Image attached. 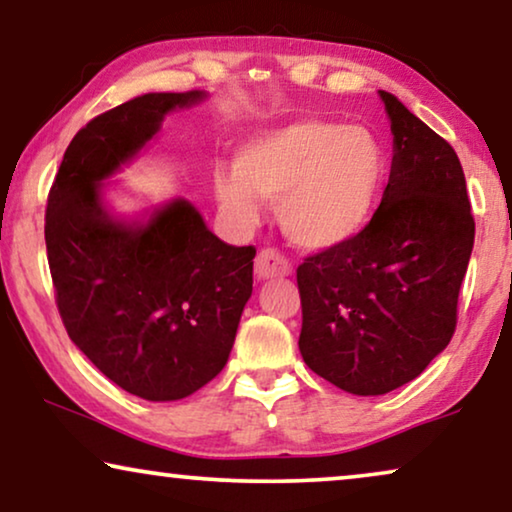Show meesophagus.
Returning <instances> with one entry per match:
<instances>
[{
	"instance_id": "obj_1",
	"label": "esophagus",
	"mask_w": 512,
	"mask_h": 512,
	"mask_svg": "<svg viewBox=\"0 0 512 512\" xmlns=\"http://www.w3.org/2000/svg\"><path fill=\"white\" fill-rule=\"evenodd\" d=\"M255 273H257V278H262V280L283 278V276H290V273H292V264L287 262V257L280 255L278 250L264 248L255 259Z\"/></svg>"
}]
</instances>
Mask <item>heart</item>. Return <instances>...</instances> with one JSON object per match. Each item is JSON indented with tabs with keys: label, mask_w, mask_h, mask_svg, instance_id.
Returning a JSON list of instances; mask_svg holds the SVG:
<instances>
[{
	"label": "heart",
	"mask_w": 512,
	"mask_h": 512,
	"mask_svg": "<svg viewBox=\"0 0 512 512\" xmlns=\"http://www.w3.org/2000/svg\"><path fill=\"white\" fill-rule=\"evenodd\" d=\"M387 178V155L362 125L294 120L248 139L234 174L213 178L222 211L255 225L259 199L276 201L278 225L294 246L322 253L369 227Z\"/></svg>",
	"instance_id": "b5f03b06"
}]
</instances>
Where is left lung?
Listing matches in <instances>:
<instances>
[{"mask_svg":"<svg viewBox=\"0 0 512 512\" xmlns=\"http://www.w3.org/2000/svg\"><path fill=\"white\" fill-rule=\"evenodd\" d=\"M392 122L390 181L369 227L297 269L308 369L359 397L410 383L457 327L475 222L459 157L380 90Z\"/></svg>","mask_w":512,"mask_h":512,"instance_id":"left-lung-1","label":"left lung"}]
</instances>
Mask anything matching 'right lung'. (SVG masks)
I'll use <instances>...</instances> for the list:
<instances>
[{
	"label": "right lung",
	"mask_w": 512,
	"mask_h": 512,
	"mask_svg": "<svg viewBox=\"0 0 512 512\" xmlns=\"http://www.w3.org/2000/svg\"><path fill=\"white\" fill-rule=\"evenodd\" d=\"M204 97L150 92L92 118L48 192L46 250L64 329L106 378L148 401L190 397L225 369L253 294L255 248L220 241L185 199L146 222L115 220L102 181L160 132L164 115Z\"/></svg>",
	"instance_id": "right-lung-1"
}]
</instances>
